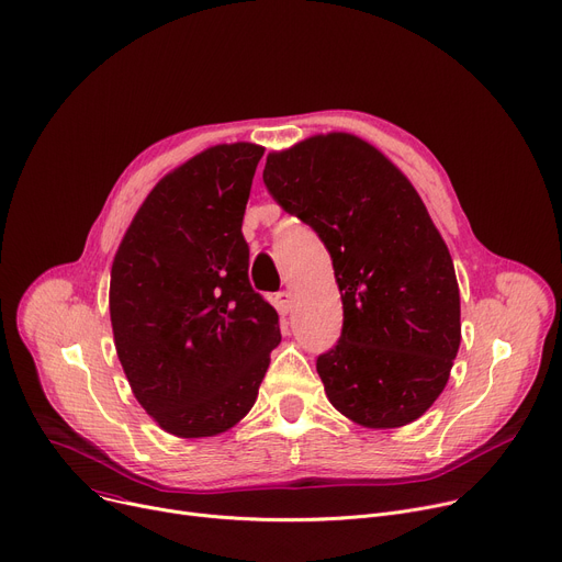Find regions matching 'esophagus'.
I'll return each instance as SVG.
<instances>
[{
  "instance_id": "esophagus-1",
  "label": "esophagus",
  "mask_w": 562,
  "mask_h": 562,
  "mask_svg": "<svg viewBox=\"0 0 562 562\" xmlns=\"http://www.w3.org/2000/svg\"><path fill=\"white\" fill-rule=\"evenodd\" d=\"M277 308H279L281 313H290V311H292V292H290V290L277 292Z\"/></svg>"
}]
</instances>
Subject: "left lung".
Masks as SVG:
<instances>
[{"mask_svg":"<svg viewBox=\"0 0 562 562\" xmlns=\"http://www.w3.org/2000/svg\"><path fill=\"white\" fill-rule=\"evenodd\" d=\"M263 182L333 258L344 324L317 358L328 401L364 427L416 420L443 392L461 341L452 256L416 189L347 133L270 153Z\"/></svg>","mask_w":562,"mask_h":562,"instance_id":"8db88e82","label":"left lung"}]
</instances>
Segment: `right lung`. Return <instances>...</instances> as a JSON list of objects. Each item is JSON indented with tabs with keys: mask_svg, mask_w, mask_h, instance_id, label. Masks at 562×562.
I'll return each instance as SVG.
<instances>
[{
	"mask_svg": "<svg viewBox=\"0 0 562 562\" xmlns=\"http://www.w3.org/2000/svg\"><path fill=\"white\" fill-rule=\"evenodd\" d=\"M263 148L221 144L148 193L112 263L116 356L170 435L215 437L256 403L279 315L249 283L243 215Z\"/></svg>",
	"mask_w": 562,
	"mask_h": 562,
	"instance_id": "obj_1",
	"label": "right lung"
}]
</instances>
